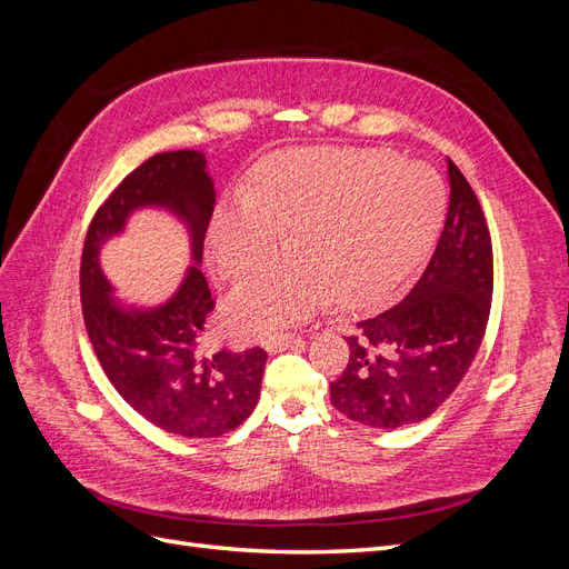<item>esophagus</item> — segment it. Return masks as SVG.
I'll return each instance as SVG.
<instances>
[{
  "mask_svg": "<svg viewBox=\"0 0 569 569\" xmlns=\"http://www.w3.org/2000/svg\"><path fill=\"white\" fill-rule=\"evenodd\" d=\"M263 347L270 353H278V351H287V349H303L306 341H303V337H295V335H278V337H270Z\"/></svg>",
  "mask_w": 569,
  "mask_h": 569,
  "instance_id": "1",
  "label": "esophagus"
}]
</instances>
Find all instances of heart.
<instances>
[{
	"label": "heart",
	"mask_w": 569,
	"mask_h": 569,
	"mask_svg": "<svg viewBox=\"0 0 569 569\" xmlns=\"http://www.w3.org/2000/svg\"><path fill=\"white\" fill-rule=\"evenodd\" d=\"M443 203L435 170L391 153L272 157L249 197L222 206L209 232L211 268L237 280L270 261L284 228L289 256L230 295V332L268 337L311 318L327 299L343 311L385 301L432 247Z\"/></svg>",
	"instance_id": "heart-1"
}]
</instances>
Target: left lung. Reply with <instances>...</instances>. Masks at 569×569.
<instances>
[{"label":"left lung","instance_id":"left-lung-1","mask_svg":"<svg viewBox=\"0 0 569 569\" xmlns=\"http://www.w3.org/2000/svg\"><path fill=\"white\" fill-rule=\"evenodd\" d=\"M449 182V213L416 287L343 337L349 363L330 385V401L360 425L396 429L432 416L462 382L485 339L493 295L491 234L451 159Z\"/></svg>","mask_w":569,"mask_h":569}]
</instances>
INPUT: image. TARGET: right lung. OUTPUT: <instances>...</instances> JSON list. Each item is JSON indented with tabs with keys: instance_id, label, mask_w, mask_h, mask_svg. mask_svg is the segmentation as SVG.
<instances>
[{
	"instance_id": "right-lung-1",
	"label": "right lung",
	"mask_w": 569,
	"mask_h": 569,
	"mask_svg": "<svg viewBox=\"0 0 569 569\" xmlns=\"http://www.w3.org/2000/svg\"><path fill=\"white\" fill-rule=\"evenodd\" d=\"M213 203L216 189L201 151L157 153L99 206L80 261L84 330L109 382L151 425L187 439L222 437L251 416L268 353L261 347L239 353L206 349V320L216 301L197 266L166 303L128 308L111 299L113 287L101 272L99 251L123 232L132 211L157 206L184 222L192 261L201 263Z\"/></svg>"
}]
</instances>
